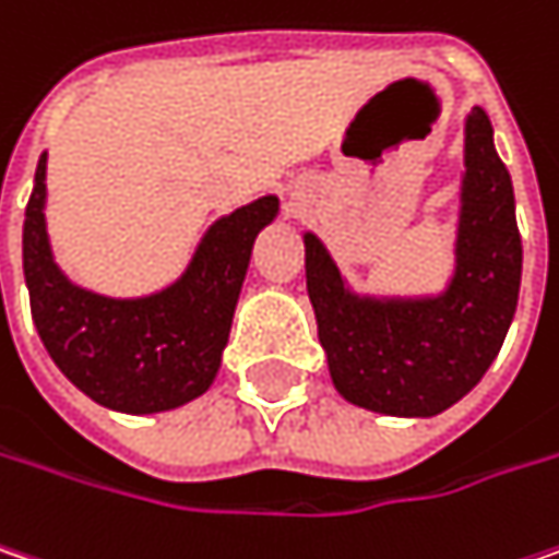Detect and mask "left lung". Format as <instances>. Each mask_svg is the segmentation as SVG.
<instances>
[{"label": "left lung", "mask_w": 559, "mask_h": 559, "mask_svg": "<svg viewBox=\"0 0 559 559\" xmlns=\"http://www.w3.org/2000/svg\"><path fill=\"white\" fill-rule=\"evenodd\" d=\"M307 294L335 389L392 417H433L475 389L497 360L519 304L522 237L493 126L465 119L455 269L440 294H354L316 234H304Z\"/></svg>", "instance_id": "1"}]
</instances>
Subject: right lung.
<instances>
[{"instance_id":"add662e5","label":"right lung","mask_w":559,"mask_h":559,"mask_svg":"<svg viewBox=\"0 0 559 559\" xmlns=\"http://www.w3.org/2000/svg\"><path fill=\"white\" fill-rule=\"evenodd\" d=\"M44 209L47 154L24 212V281L40 342L66 379L97 405L126 414L180 408L209 392L252 243L275 221L278 195L217 217L180 278L145 297H107L66 278L52 259Z\"/></svg>"}]
</instances>
